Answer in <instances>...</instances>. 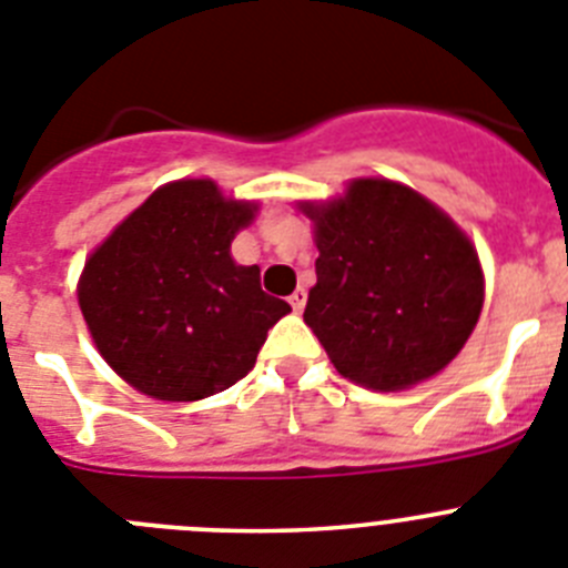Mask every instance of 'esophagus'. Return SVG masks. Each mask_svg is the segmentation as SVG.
<instances>
[{
    "mask_svg": "<svg viewBox=\"0 0 568 568\" xmlns=\"http://www.w3.org/2000/svg\"><path fill=\"white\" fill-rule=\"evenodd\" d=\"M290 304H293L295 313H301V310H304V304H307V290L295 287V293L290 295Z\"/></svg>",
    "mask_w": 568,
    "mask_h": 568,
    "instance_id": "34e87169",
    "label": "esophagus"
}]
</instances>
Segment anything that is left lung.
Returning a JSON list of instances; mask_svg holds the SVG:
<instances>
[{
  "label": "left lung",
  "instance_id": "obj_1",
  "mask_svg": "<svg viewBox=\"0 0 568 568\" xmlns=\"http://www.w3.org/2000/svg\"><path fill=\"white\" fill-rule=\"evenodd\" d=\"M315 222V287L304 321L344 378L395 393L464 349L484 307V270L464 230L389 179L301 204Z\"/></svg>",
  "mask_w": 568,
  "mask_h": 568
}]
</instances>
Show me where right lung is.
<instances>
[{"label":"right lung","instance_id":"add662e5","mask_svg":"<svg viewBox=\"0 0 568 568\" xmlns=\"http://www.w3.org/2000/svg\"><path fill=\"white\" fill-rule=\"evenodd\" d=\"M253 202L224 199L210 179L155 190L90 253L82 307L102 358L155 400H202L255 366L290 304L261 290V270L235 264V233Z\"/></svg>","mask_w":568,"mask_h":568}]
</instances>
